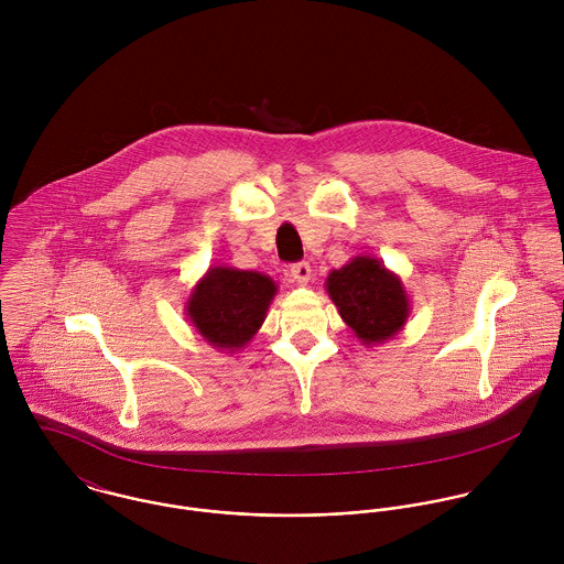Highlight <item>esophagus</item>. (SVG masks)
Returning <instances> with one entry per match:
<instances>
[{
  "label": "esophagus",
  "instance_id": "obj_1",
  "mask_svg": "<svg viewBox=\"0 0 564 564\" xmlns=\"http://www.w3.org/2000/svg\"><path fill=\"white\" fill-rule=\"evenodd\" d=\"M311 273H313V269H311V264H308V262H297V264H293V267H291V271H289V275H291L300 286L308 284Z\"/></svg>",
  "mask_w": 564,
  "mask_h": 564
}]
</instances>
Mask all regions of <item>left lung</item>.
Wrapping results in <instances>:
<instances>
[{"label": "left lung", "instance_id": "1", "mask_svg": "<svg viewBox=\"0 0 564 564\" xmlns=\"http://www.w3.org/2000/svg\"><path fill=\"white\" fill-rule=\"evenodd\" d=\"M325 291L365 347L400 334L412 311L402 278L373 256H356L340 269H332Z\"/></svg>", "mask_w": 564, "mask_h": 564}]
</instances>
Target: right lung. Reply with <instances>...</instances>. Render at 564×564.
I'll use <instances>...</instances> for the list:
<instances>
[{"label":"right lung","instance_id":"1","mask_svg":"<svg viewBox=\"0 0 564 564\" xmlns=\"http://www.w3.org/2000/svg\"><path fill=\"white\" fill-rule=\"evenodd\" d=\"M278 284L260 271L210 267L184 304L195 332L217 351L242 349L267 319Z\"/></svg>","mask_w":564,"mask_h":564}]
</instances>
